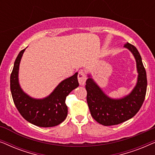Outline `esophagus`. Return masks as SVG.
I'll use <instances>...</instances> for the list:
<instances>
[{"instance_id": "esophagus-1", "label": "esophagus", "mask_w": 155, "mask_h": 155, "mask_svg": "<svg viewBox=\"0 0 155 155\" xmlns=\"http://www.w3.org/2000/svg\"><path fill=\"white\" fill-rule=\"evenodd\" d=\"M78 79L80 85H83V84H85L87 76L85 75V73H84L83 71H80L79 72V73H78Z\"/></svg>"}]
</instances>
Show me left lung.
Instances as JSON below:
<instances>
[{
  "instance_id": "left-lung-1",
  "label": "left lung",
  "mask_w": 155,
  "mask_h": 155,
  "mask_svg": "<svg viewBox=\"0 0 155 155\" xmlns=\"http://www.w3.org/2000/svg\"><path fill=\"white\" fill-rule=\"evenodd\" d=\"M124 47L132 53L135 58L138 73L137 84L130 94L121 99L110 98L101 90L89 75L86 81L87 101L92 118L103 126L118 125L133 118L143 105L147 91V75L140 55L132 44Z\"/></svg>"
}]
</instances>
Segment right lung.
Wrapping results in <instances>:
<instances>
[{"mask_svg": "<svg viewBox=\"0 0 155 155\" xmlns=\"http://www.w3.org/2000/svg\"><path fill=\"white\" fill-rule=\"evenodd\" d=\"M25 50L19 53L10 75V91L15 105L22 117L35 126L44 128L58 126L67 117L66 97L79 86L78 73L63 80L48 97L32 98L23 92L18 81L19 66Z\"/></svg>", "mask_w": 155, "mask_h": 155, "instance_id": "right-lung-1", "label": "right lung"}]
</instances>
